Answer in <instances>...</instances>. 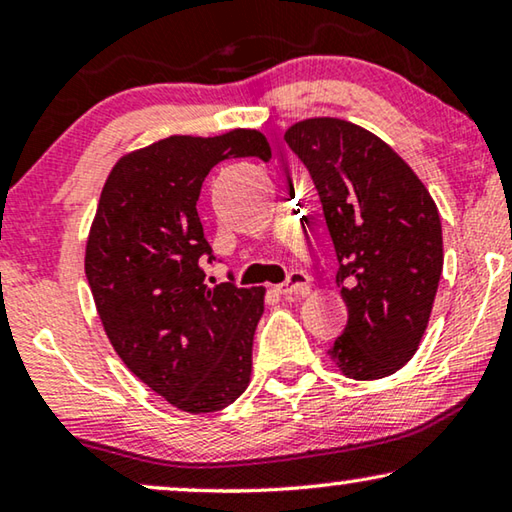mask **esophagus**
Segmentation results:
<instances>
[{"mask_svg": "<svg viewBox=\"0 0 512 512\" xmlns=\"http://www.w3.org/2000/svg\"><path fill=\"white\" fill-rule=\"evenodd\" d=\"M276 292L283 294V297H306L311 292V283H308V276L304 271H292L287 283L278 285Z\"/></svg>", "mask_w": 512, "mask_h": 512, "instance_id": "esophagus-1", "label": "esophagus"}]
</instances>
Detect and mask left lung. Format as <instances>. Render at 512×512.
<instances>
[{
  "label": "left lung",
  "mask_w": 512,
  "mask_h": 512,
  "mask_svg": "<svg viewBox=\"0 0 512 512\" xmlns=\"http://www.w3.org/2000/svg\"><path fill=\"white\" fill-rule=\"evenodd\" d=\"M285 141L311 171L338 257L348 325L329 350L345 378L399 371L429 325L443 271L438 208L387 143L341 118H308Z\"/></svg>",
  "instance_id": "obj_1"
}]
</instances>
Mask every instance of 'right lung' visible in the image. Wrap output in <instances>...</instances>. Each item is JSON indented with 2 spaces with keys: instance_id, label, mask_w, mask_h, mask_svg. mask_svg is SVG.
<instances>
[{
  "instance_id": "right-lung-1",
  "label": "right lung",
  "mask_w": 512,
  "mask_h": 512,
  "mask_svg": "<svg viewBox=\"0 0 512 512\" xmlns=\"http://www.w3.org/2000/svg\"><path fill=\"white\" fill-rule=\"evenodd\" d=\"M236 157L271 160L257 129L174 134L122 155L102 187L85 243L97 315L113 350L185 413H213L246 392L264 287L206 285L211 246L197 213L201 183Z\"/></svg>"
}]
</instances>
